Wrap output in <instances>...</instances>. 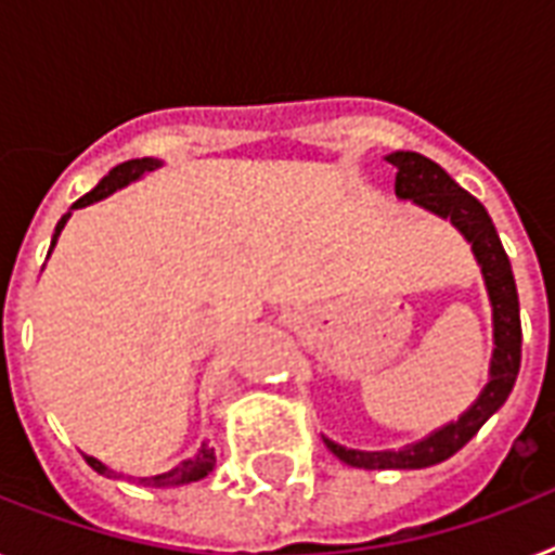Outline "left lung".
Wrapping results in <instances>:
<instances>
[{
  "label": "left lung",
  "mask_w": 555,
  "mask_h": 555,
  "mask_svg": "<svg viewBox=\"0 0 555 555\" xmlns=\"http://www.w3.org/2000/svg\"><path fill=\"white\" fill-rule=\"evenodd\" d=\"M388 164L395 172L397 198H409L421 207L431 209L435 216L449 218L452 224L466 235L473 244V253L490 291L492 320H495V351H492L490 383L475 400L473 409L464 412L455 423H449L440 431L429 435L421 443L397 449V452H360L346 449L325 438V447L348 466H363V469H423V466L440 464L452 457L461 447H466L473 435L499 412L504 400L516 386L518 365H521V317H518V294L513 268L501 238L495 233L492 218L475 195L452 181L435 160L423 158L417 152H395L388 155Z\"/></svg>",
  "instance_id": "obj_1"
}]
</instances>
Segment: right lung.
I'll list each match as a JSON object with an SVG mask.
<instances>
[{
	"mask_svg": "<svg viewBox=\"0 0 555 555\" xmlns=\"http://www.w3.org/2000/svg\"><path fill=\"white\" fill-rule=\"evenodd\" d=\"M160 160L155 158H134V160H124V164H117L112 172H108L103 181H100L98 186L91 192H86L77 204H74V209L77 207H89V204H94V201L106 198V195H112L115 190H120V186H126L129 181H134V178H141L143 172H152V169H158ZM72 216V212H68ZM68 216L60 218V224H56V233H54V242L56 235H60V230L65 227V221H68ZM51 242V244H54ZM86 461H89V466L94 469V473L100 475H115L108 466H103L98 461V457H89L86 455ZM212 466H216V452L204 443V447L198 449V455L190 457V461H184L181 466H176L172 473H164V475H152V478H138V481L143 483V487H172V483H190V481H198V478H204V475L212 473Z\"/></svg>",
	"mask_w": 555,
	"mask_h": 555,
	"instance_id": "obj_1",
	"label": "right lung"
}]
</instances>
